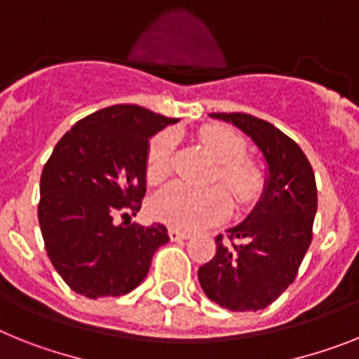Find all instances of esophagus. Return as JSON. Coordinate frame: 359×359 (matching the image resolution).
<instances>
[{
  "label": "esophagus",
  "mask_w": 359,
  "mask_h": 359,
  "mask_svg": "<svg viewBox=\"0 0 359 359\" xmlns=\"http://www.w3.org/2000/svg\"><path fill=\"white\" fill-rule=\"evenodd\" d=\"M189 237H191V233H188V231H180V230H175V228H170L171 241H184V239H189Z\"/></svg>",
  "instance_id": "obj_1"
}]
</instances>
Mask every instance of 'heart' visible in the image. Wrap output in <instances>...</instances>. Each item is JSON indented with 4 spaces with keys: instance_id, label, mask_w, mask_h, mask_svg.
I'll list each match as a JSON object with an SVG mask.
<instances>
[{
    "instance_id": "b5f03b06",
    "label": "heart",
    "mask_w": 359,
    "mask_h": 359,
    "mask_svg": "<svg viewBox=\"0 0 359 359\" xmlns=\"http://www.w3.org/2000/svg\"><path fill=\"white\" fill-rule=\"evenodd\" d=\"M198 140L217 162L213 182L221 186L195 188L184 182H171L156 191L149 203V212L156 221L175 230H201L217 224L230 213V197L237 206L254 204L264 189V171L257 161L245 156L246 144L237 131L226 126H204ZM175 138L171 131H161L149 140L146 151V177L149 182H161L171 171Z\"/></svg>"
}]
</instances>
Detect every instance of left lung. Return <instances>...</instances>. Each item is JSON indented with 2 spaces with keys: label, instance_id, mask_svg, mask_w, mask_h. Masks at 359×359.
Returning a JSON list of instances; mask_svg holds the SVG:
<instances>
[{
  "label": "left lung",
  "instance_id": "left-lung-1",
  "mask_svg": "<svg viewBox=\"0 0 359 359\" xmlns=\"http://www.w3.org/2000/svg\"><path fill=\"white\" fill-rule=\"evenodd\" d=\"M231 122L263 151L264 194L245 222L215 237L217 252L198 268L213 303L233 312L266 309L290 287L312 243L318 188L309 158L273 123L246 113H212Z\"/></svg>",
  "mask_w": 359,
  "mask_h": 359
}]
</instances>
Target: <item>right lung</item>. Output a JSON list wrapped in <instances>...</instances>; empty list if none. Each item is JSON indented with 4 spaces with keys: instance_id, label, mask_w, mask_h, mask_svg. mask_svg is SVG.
<instances>
[{
    "instance_id": "right-lung-1",
    "label": "right lung",
    "mask_w": 359,
    "mask_h": 359,
    "mask_svg": "<svg viewBox=\"0 0 359 359\" xmlns=\"http://www.w3.org/2000/svg\"><path fill=\"white\" fill-rule=\"evenodd\" d=\"M175 122L140 105L104 107L78 120L45 162L38 203L45 250L80 296L131 292L170 241L164 224H131L129 215H137L146 195L149 137Z\"/></svg>"
}]
</instances>
